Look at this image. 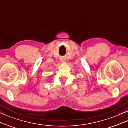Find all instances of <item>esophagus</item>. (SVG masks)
<instances>
[{"mask_svg":"<svg viewBox=\"0 0 128 128\" xmlns=\"http://www.w3.org/2000/svg\"><path fill=\"white\" fill-rule=\"evenodd\" d=\"M62 61H63V60H62V59H61V62H62Z\"/></svg>","mask_w":128,"mask_h":128,"instance_id":"esophagus-1","label":"esophagus"}]
</instances>
